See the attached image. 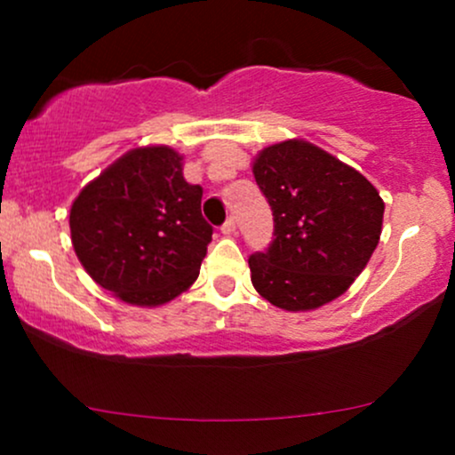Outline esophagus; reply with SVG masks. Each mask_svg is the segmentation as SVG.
<instances>
[{
    "label": "esophagus",
    "instance_id": "obj_1",
    "mask_svg": "<svg viewBox=\"0 0 455 455\" xmlns=\"http://www.w3.org/2000/svg\"><path fill=\"white\" fill-rule=\"evenodd\" d=\"M220 231H222L224 235H235V231H237V224H235V218H228V220L222 224Z\"/></svg>",
    "mask_w": 455,
    "mask_h": 455
}]
</instances>
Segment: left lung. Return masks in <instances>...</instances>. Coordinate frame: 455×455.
<instances>
[{
    "label": "left lung",
    "mask_w": 455,
    "mask_h": 455,
    "mask_svg": "<svg viewBox=\"0 0 455 455\" xmlns=\"http://www.w3.org/2000/svg\"><path fill=\"white\" fill-rule=\"evenodd\" d=\"M252 173L274 213V242L248 259L259 295L306 312L347 293L380 239L385 203L377 188L301 139L265 148Z\"/></svg>",
    "instance_id": "obj_1"
}]
</instances>
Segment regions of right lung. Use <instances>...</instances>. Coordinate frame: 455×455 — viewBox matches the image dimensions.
I'll return each mask as SVG.
<instances>
[{
	"label": "right lung",
	"mask_w": 455,
	"mask_h": 455,
	"mask_svg": "<svg viewBox=\"0 0 455 455\" xmlns=\"http://www.w3.org/2000/svg\"><path fill=\"white\" fill-rule=\"evenodd\" d=\"M184 156L137 148L90 181L70 207L72 245L102 289L132 306H162L198 278L213 228Z\"/></svg>",
	"instance_id": "1"
}]
</instances>
